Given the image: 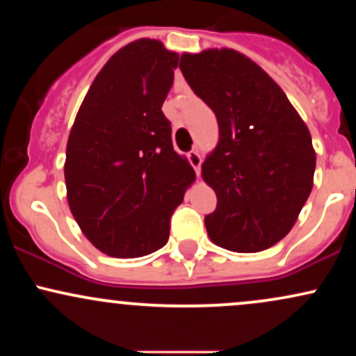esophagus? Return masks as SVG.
Here are the masks:
<instances>
[{
    "label": "esophagus",
    "mask_w": 356,
    "mask_h": 356,
    "mask_svg": "<svg viewBox=\"0 0 356 356\" xmlns=\"http://www.w3.org/2000/svg\"><path fill=\"white\" fill-rule=\"evenodd\" d=\"M187 157H189V162L192 164V167L195 169V174L201 175V164H202L201 152H199V150H191V152L187 154Z\"/></svg>",
    "instance_id": "34e87169"
}]
</instances>
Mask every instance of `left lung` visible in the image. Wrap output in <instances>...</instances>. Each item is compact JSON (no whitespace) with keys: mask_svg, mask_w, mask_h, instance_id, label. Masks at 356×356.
I'll return each mask as SVG.
<instances>
[{"mask_svg":"<svg viewBox=\"0 0 356 356\" xmlns=\"http://www.w3.org/2000/svg\"><path fill=\"white\" fill-rule=\"evenodd\" d=\"M181 70L219 125L218 145L202 162L204 182L218 195L204 219L209 239L234 252L275 246L313 189L308 127L280 85L232 48L182 53Z\"/></svg>","mask_w":356,"mask_h":356,"instance_id":"left-lung-1","label":"left lung"}]
</instances>
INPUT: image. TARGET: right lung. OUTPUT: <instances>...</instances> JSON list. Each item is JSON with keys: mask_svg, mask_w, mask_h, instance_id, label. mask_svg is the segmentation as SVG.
Returning a JSON list of instances; mask_svg holds the SVG:
<instances>
[{"mask_svg": "<svg viewBox=\"0 0 356 356\" xmlns=\"http://www.w3.org/2000/svg\"><path fill=\"white\" fill-rule=\"evenodd\" d=\"M179 55L140 38L110 56L90 85L70 130L65 184L90 243L112 257L165 246L169 220L195 172L162 113Z\"/></svg>", "mask_w": 356, "mask_h": 356, "instance_id": "1", "label": "right lung"}]
</instances>
